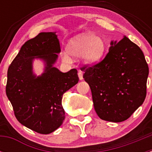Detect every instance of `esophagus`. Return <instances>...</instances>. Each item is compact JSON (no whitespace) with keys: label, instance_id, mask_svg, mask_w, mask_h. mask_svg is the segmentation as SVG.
Returning <instances> with one entry per match:
<instances>
[{"label":"esophagus","instance_id":"34e87169","mask_svg":"<svg viewBox=\"0 0 152 152\" xmlns=\"http://www.w3.org/2000/svg\"><path fill=\"white\" fill-rule=\"evenodd\" d=\"M77 75H78L79 79H80V80H83V72H81V71H79L78 73H77Z\"/></svg>","mask_w":152,"mask_h":152}]
</instances>
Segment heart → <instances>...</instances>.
<instances>
[{
    "mask_svg": "<svg viewBox=\"0 0 152 152\" xmlns=\"http://www.w3.org/2000/svg\"><path fill=\"white\" fill-rule=\"evenodd\" d=\"M104 50L105 43L101 37L90 33H84L76 36L69 42L68 52H63L61 56L63 61L65 62H72V55L74 57L82 56L83 61L86 64H93L101 58Z\"/></svg>",
    "mask_w": 152,
    "mask_h": 152,
    "instance_id": "b5f03b06",
    "label": "heart"
}]
</instances>
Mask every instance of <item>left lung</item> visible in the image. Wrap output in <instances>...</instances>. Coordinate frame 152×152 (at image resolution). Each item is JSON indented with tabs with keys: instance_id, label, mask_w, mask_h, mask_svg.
Wrapping results in <instances>:
<instances>
[{
	"instance_id": "8db88e82",
	"label": "left lung",
	"mask_w": 152,
	"mask_h": 152,
	"mask_svg": "<svg viewBox=\"0 0 152 152\" xmlns=\"http://www.w3.org/2000/svg\"><path fill=\"white\" fill-rule=\"evenodd\" d=\"M110 45L101 61L80 69L91 88L98 116L119 123L129 119L144 102L148 66L140 48L126 36Z\"/></svg>"
}]
</instances>
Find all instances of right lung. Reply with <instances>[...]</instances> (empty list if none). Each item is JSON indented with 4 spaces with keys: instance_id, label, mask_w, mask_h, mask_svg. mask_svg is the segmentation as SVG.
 <instances>
[{
    "instance_id": "obj_1",
    "label": "right lung",
    "mask_w": 152,
    "mask_h": 152,
    "mask_svg": "<svg viewBox=\"0 0 152 152\" xmlns=\"http://www.w3.org/2000/svg\"><path fill=\"white\" fill-rule=\"evenodd\" d=\"M61 52L56 33H40L26 41L7 71L6 94L20 123L40 134H49L61 126L64 119L62 96L77 84L75 68L63 73L53 67ZM45 61L44 72L36 76L32 61Z\"/></svg>"
}]
</instances>
